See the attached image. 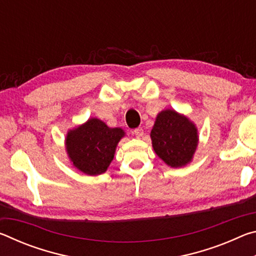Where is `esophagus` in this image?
Segmentation results:
<instances>
[{
    "instance_id": "obj_1",
    "label": "esophagus",
    "mask_w": 256,
    "mask_h": 256,
    "mask_svg": "<svg viewBox=\"0 0 256 256\" xmlns=\"http://www.w3.org/2000/svg\"><path fill=\"white\" fill-rule=\"evenodd\" d=\"M133 134H134V136H136L138 138H141L142 136H144V130H142L141 128H134Z\"/></svg>"
}]
</instances>
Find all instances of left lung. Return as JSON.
<instances>
[{"mask_svg": "<svg viewBox=\"0 0 256 256\" xmlns=\"http://www.w3.org/2000/svg\"><path fill=\"white\" fill-rule=\"evenodd\" d=\"M150 136L154 152L172 168L184 167L192 162L198 144L196 125L174 110L159 112Z\"/></svg>", "mask_w": 256, "mask_h": 256, "instance_id": "obj_1", "label": "left lung"}]
</instances>
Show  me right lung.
Wrapping results in <instances>:
<instances>
[{
  "label": "right lung",
  "instance_id": "right-lung-1",
  "mask_svg": "<svg viewBox=\"0 0 256 256\" xmlns=\"http://www.w3.org/2000/svg\"><path fill=\"white\" fill-rule=\"evenodd\" d=\"M124 136L122 128H108L100 120L89 118L68 132L66 152L76 170L90 176L100 175L114 159L116 146Z\"/></svg>",
  "mask_w": 256,
  "mask_h": 256
}]
</instances>
